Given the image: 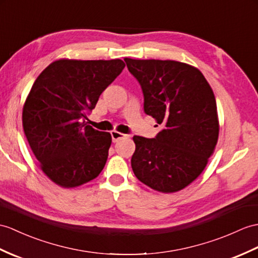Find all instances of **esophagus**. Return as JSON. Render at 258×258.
Returning <instances> with one entry per match:
<instances>
[{"label":"esophagus","instance_id":"34e87169","mask_svg":"<svg viewBox=\"0 0 258 258\" xmlns=\"http://www.w3.org/2000/svg\"><path fill=\"white\" fill-rule=\"evenodd\" d=\"M111 136H112V140L114 143L117 142L118 140H122V139H125V137H126V135L121 133V132H117V131H112Z\"/></svg>","mask_w":258,"mask_h":258}]
</instances>
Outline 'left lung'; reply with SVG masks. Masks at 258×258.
Returning <instances> with one entry per match:
<instances>
[{"label":"left lung","instance_id":"1","mask_svg":"<svg viewBox=\"0 0 258 258\" xmlns=\"http://www.w3.org/2000/svg\"><path fill=\"white\" fill-rule=\"evenodd\" d=\"M124 60L142 87L144 111L164 125L155 139L133 137L132 169L149 188L177 192L200 176L217 146L220 125L212 88L188 63Z\"/></svg>","mask_w":258,"mask_h":258}]
</instances>
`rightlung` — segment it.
Segmentation results:
<instances>
[{"label":"right lung","mask_w":258,"mask_h":258,"mask_svg":"<svg viewBox=\"0 0 258 258\" xmlns=\"http://www.w3.org/2000/svg\"><path fill=\"white\" fill-rule=\"evenodd\" d=\"M124 67L121 59H59L35 80L23 106L24 133L40 169L60 187H79L104 168L111 134L86 119Z\"/></svg>","instance_id":"add662e5"}]
</instances>
